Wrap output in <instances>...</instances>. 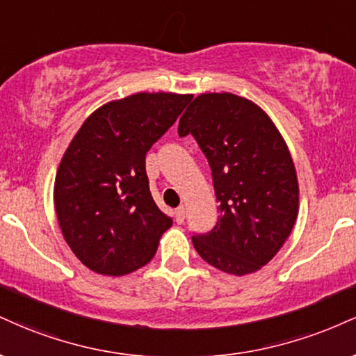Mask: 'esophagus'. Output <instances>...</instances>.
Masks as SVG:
<instances>
[{
    "instance_id": "esophagus-1",
    "label": "esophagus",
    "mask_w": 356,
    "mask_h": 356,
    "mask_svg": "<svg viewBox=\"0 0 356 356\" xmlns=\"http://www.w3.org/2000/svg\"><path fill=\"white\" fill-rule=\"evenodd\" d=\"M174 217H175V222H177V224H182L184 219H186V211H184V207L175 209Z\"/></svg>"
}]
</instances>
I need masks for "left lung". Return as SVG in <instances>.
I'll use <instances>...</instances> for the list:
<instances>
[{
    "label": "left lung",
    "mask_w": 356,
    "mask_h": 356,
    "mask_svg": "<svg viewBox=\"0 0 356 356\" xmlns=\"http://www.w3.org/2000/svg\"><path fill=\"white\" fill-rule=\"evenodd\" d=\"M212 169L220 217L194 235L197 254L230 275L254 273L280 250L298 216V179L284 137L255 102L232 92L197 96L179 121Z\"/></svg>",
    "instance_id": "left-lung-1"
}]
</instances>
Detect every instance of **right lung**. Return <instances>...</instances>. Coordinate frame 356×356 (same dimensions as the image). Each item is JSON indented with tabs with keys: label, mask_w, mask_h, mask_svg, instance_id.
Listing matches in <instances>:
<instances>
[{
	"label": "right lung",
	"mask_w": 356,
	"mask_h": 356,
	"mask_svg": "<svg viewBox=\"0 0 356 356\" xmlns=\"http://www.w3.org/2000/svg\"><path fill=\"white\" fill-rule=\"evenodd\" d=\"M192 94L136 92L106 102L67 145L54 181L64 241L89 270L121 277L156 255L172 219L154 202L145 154Z\"/></svg>",
	"instance_id": "add662e5"
}]
</instances>
